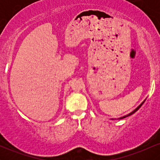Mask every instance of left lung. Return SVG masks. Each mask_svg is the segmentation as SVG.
I'll return each mask as SVG.
<instances>
[{
  "instance_id": "left-lung-1",
  "label": "left lung",
  "mask_w": 160,
  "mask_h": 160,
  "mask_svg": "<svg viewBox=\"0 0 160 160\" xmlns=\"http://www.w3.org/2000/svg\"><path fill=\"white\" fill-rule=\"evenodd\" d=\"M145 100H146V99H145ZM145 100L144 101V102H142V103H141V104H140V105H138V107H137L136 108H135V110H134V111H132V112H131V113H128V114H127V115H126V116H123V117H120V118H118V120H120V119H124V118H126V117H128V116H131L132 114H133V113H135V112H136V111H138V109H139V108H140L141 107V105H142V104L144 103ZM112 120H113V119H112Z\"/></svg>"
}]
</instances>
